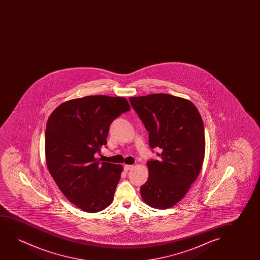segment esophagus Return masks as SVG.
Masks as SVG:
<instances>
[{
  "label": "esophagus",
  "mask_w": 260,
  "mask_h": 260,
  "mask_svg": "<svg viewBox=\"0 0 260 260\" xmlns=\"http://www.w3.org/2000/svg\"><path fill=\"white\" fill-rule=\"evenodd\" d=\"M132 168H133V166H132V165H128V164H125L124 171H131V170H132Z\"/></svg>",
  "instance_id": "obj_1"
}]
</instances>
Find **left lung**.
<instances>
[{"instance_id":"8db88e82","label":"left lung","mask_w":260,"mask_h":260,"mask_svg":"<svg viewBox=\"0 0 260 260\" xmlns=\"http://www.w3.org/2000/svg\"><path fill=\"white\" fill-rule=\"evenodd\" d=\"M149 132L159 160L147 161L149 177L140 188L152 208L169 209L180 202L199 175L205 154L203 119L188 100L164 93L129 98Z\"/></svg>"}]
</instances>
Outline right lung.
Segmentation results:
<instances>
[{
    "instance_id": "right-lung-1",
    "label": "right lung",
    "mask_w": 260,
    "mask_h": 260,
    "mask_svg": "<svg viewBox=\"0 0 260 260\" xmlns=\"http://www.w3.org/2000/svg\"><path fill=\"white\" fill-rule=\"evenodd\" d=\"M129 110L125 98L96 95L66 101L48 119L47 168L68 201L86 212L113 203L123 168L100 161L95 153L107 145L112 121Z\"/></svg>"
}]
</instances>
